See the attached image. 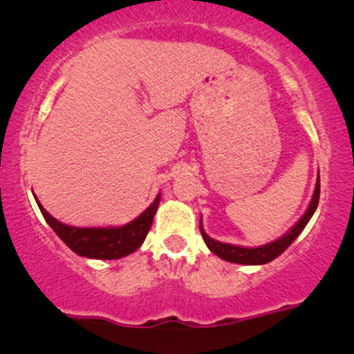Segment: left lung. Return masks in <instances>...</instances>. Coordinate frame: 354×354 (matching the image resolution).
<instances>
[{
	"instance_id": "1",
	"label": "left lung",
	"mask_w": 354,
	"mask_h": 354,
	"mask_svg": "<svg viewBox=\"0 0 354 354\" xmlns=\"http://www.w3.org/2000/svg\"><path fill=\"white\" fill-rule=\"evenodd\" d=\"M318 201H320V174H318V180H317V186H315V193L312 198V203H310L308 209L301 219L293 227L285 234L283 237L277 239L270 244L261 245V247H241V245H231V244H224V242L214 241L204 232L201 223H199V229H201V236L206 245L209 247L211 252H214L218 257L224 259L227 262H234V263H244V266H262V263H267L270 261H274L275 257H279L280 254L287 249L288 245L292 244L297 237L300 236V232L304 231L305 225L308 224V221L312 219L313 212L317 211Z\"/></svg>"
}]
</instances>
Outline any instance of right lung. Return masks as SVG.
<instances>
[{"instance_id": "add662e5", "label": "right lung", "mask_w": 354, "mask_h": 354, "mask_svg": "<svg viewBox=\"0 0 354 354\" xmlns=\"http://www.w3.org/2000/svg\"><path fill=\"white\" fill-rule=\"evenodd\" d=\"M36 203L44 219L53 227V231L75 254L88 259L112 261V259H120L135 252L143 244L145 237H147L151 227L155 212L158 209L160 194L150 204V207H147L138 218L129 224L122 225V227H74V225L62 224L57 219H54L41 206L37 198Z\"/></svg>"}]
</instances>
